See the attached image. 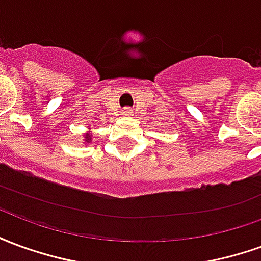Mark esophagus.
Instances as JSON below:
<instances>
[{"label": "esophagus", "mask_w": 261, "mask_h": 261, "mask_svg": "<svg viewBox=\"0 0 261 261\" xmlns=\"http://www.w3.org/2000/svg\"><path fill=\"white\" fill-rule=\"evenodd\" d=\"M131 113H133V110H131L130 108H125V109H123V114H124V116H130Z\"/></svg>", "instance_id": "1"}]
</instances>
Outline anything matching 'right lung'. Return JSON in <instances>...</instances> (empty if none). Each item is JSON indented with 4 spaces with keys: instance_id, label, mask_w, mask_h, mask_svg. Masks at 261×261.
Listing matches in <instances>:
<instances>
[{
    "instance_id": "right-lung-1",
    "label": "right lung",
    "mask_w": 261,
    "mask_h": 261,
    "mask_svg": "<svg viewBox=\"0 0 261 261\" xmlns=\"http://www.w3.org/2000/svg\"><path fill=\"white\" fill-rule=\"evenodd\" d=\"M85 142H91V136H89V134H86L85 136Z\"/></svg>"
}]
</instances>
